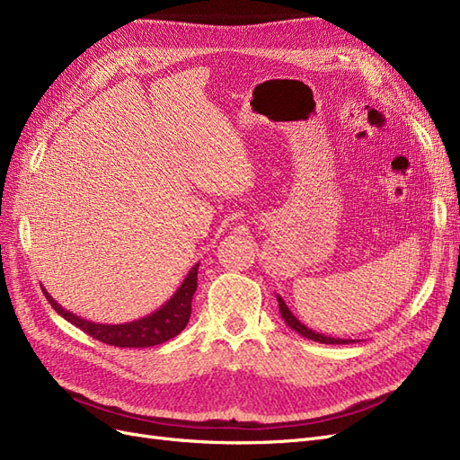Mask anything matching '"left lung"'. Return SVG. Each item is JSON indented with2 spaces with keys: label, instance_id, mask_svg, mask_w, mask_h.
Returning a JSON list of instances; mask_svg holds the SVG:
<instances>
[{
  "label": "left lung",
  "instance_id": "1",
  "mask_svg": "<svg viewBox=\"0 0 460 460\" xmlns=\"http://www.w3.org/2000/svg\"><path fill=\"white\" fill-rule=\"evenodd\" d=\"M276 299H278V307H280V314H282V318L286 320V324L291 328V330H296L297 333H301L303 338H307V340H313V341H318V343H355V340H341V338H330V336H324V333H318V332H314V330H311V328H307L305 326L301 320L289 311V307L288 305L284 303V299L280 297V296H276Z\"/></svg>",
  "mask_w": 460,
  "mask_h": 460
}]
</instances>
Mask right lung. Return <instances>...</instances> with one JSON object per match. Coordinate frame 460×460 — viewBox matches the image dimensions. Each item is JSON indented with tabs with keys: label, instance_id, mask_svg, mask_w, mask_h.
I'll return each mask as SVG.
<instances>
[{
	"label": "right lung",
	"instance_id": "obj_1",
	"mask_svg": "<svg viewBox=\"0 0 460 460\" xmlns=\"http://www.w3.org/2000/svg\"><path fill=\"white\" fill-rule=\"evenodd\" d=\"M198 270L199 262L193 264L191 270L184 278V282L180 284V288L174 291V296L166 301L163 307L127 324H100L92 323V320H84L76 316L75 313L63 309L61 305L48 294L46 288H41V291H44L46 299L55 311L76 328L84 330L93 340H100L115 347H151L169 341L186 328L191 314V299L198 289Z\"/></svg>",
	"mask_w": 460,
	"mask_h": 460
}]
</instances>
